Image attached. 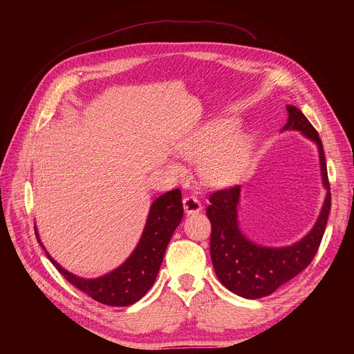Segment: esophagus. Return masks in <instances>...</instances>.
I'll use <instances>...</instances> for the list:
<instances>
[{
	"instance_id": "1",
	"label": "esophagus",
	"mask_w": 354,
	"mask_h": 354,
	"mask_svg": "<svg viewBox=\"0 0 354 354\" xmlns=\"http://www.w3.org/2000/svg\"><path fill=\"white\" fill-rule=\"evenodd\" d=\"M183 207H185V211L187 214H196V212L202 211L201 201L194 195H189L183 199Z\"/></svg>"
}]
</instances>
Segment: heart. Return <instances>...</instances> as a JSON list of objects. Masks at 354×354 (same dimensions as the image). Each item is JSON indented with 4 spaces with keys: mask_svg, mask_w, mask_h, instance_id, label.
Masks as SVG:
<instances>
[{
    "mask_svg": "<svg viewBox=\"0 0 354 354\" xmlns=\"http://www.w3.org/2000/svg\"><path fill=\"white\" fill-rule=\"evenodd\" d=\"M233 128L234 124L230 121H216L180 147L181 155L187 159L204 158L199 165V176L205 185H232L243 176L248 167L251 140L243 133L230 136Z\"/></svg>",
    "mask_w": 354,
    "mask_h": 354,
    "instance_id": "obj_1",
    "label": "heart"
}]
</instances>
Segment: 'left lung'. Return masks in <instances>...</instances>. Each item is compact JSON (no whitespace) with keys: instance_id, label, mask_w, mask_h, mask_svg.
<instances>
[{"instance_id":"left-lung-1","label":"left lung","mask_w":354,"mask_h":354,"mask_svg":"<svg viewBox=\"0 0 354 354\" xmlns=\"http://www.w3.org/2000/svg\"><path fill=\"white\" fill-rule=\"evenodd\" d=\"M288 122L285 130L301 131L317 145L320 174L326 198L317 221L306 236L289 246L269 248L245 238L238 226V203L241 186L216 190L209 195L207 216L211 221L209 251L218 281L233 294L243 298H261L291 281L312 263L326 229L330 211V186L322 140L315 127L295 106H286Z\"/></svg>"}]
</instances>
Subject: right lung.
<instances>
[{
  "instance_id": "obj_1",
  "label": "right lung",
  "mask_w": 354,
  "mask_h": 354,
  "mask_svg": "<svg viewBox=\"0 0 354 354\" xmlns=\"http://www.w3.org/2000/svg\"><path fill=\"white\" fill-rule=\"evenodd\" d=\"M181 218H183V203H181L180 189L169 190L156 198L149 211L142 238L133 254L118 269L97 279H84L63 269L46 251L37 229L35 234L48 260L60 274L65 276L68 282L102 304L125 307L138 301L152 288L160 263L164 260L168 242Z\"/></svg>"
}]
</instances>
